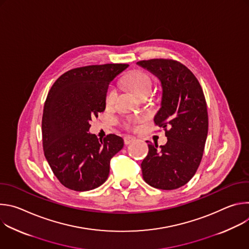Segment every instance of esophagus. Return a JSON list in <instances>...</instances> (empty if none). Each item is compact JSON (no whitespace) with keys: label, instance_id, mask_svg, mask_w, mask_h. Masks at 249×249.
<instances>
[{"label":"esophagus","instance_id":"1","mask_svg":"<svg viewBox=\"0 0 249 249\" xmlns=\"http://www.w3.org/2000/svg\"><path fill=\"white\" fill-rule=\"evenodd\" d=\"M134 141H135V137H133V136L127 135V136L124 137V143H125V145H129V144H131L132 142H134Z\"/></svg>","mask_w":249,"mask_h":249}]
</instances>
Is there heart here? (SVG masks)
<instances>
[{
	"mask_svg": "<svg viewBox=\"0 0 249 249\" xmlns=\"http://www.w3.org/2000/svg\"><path fill=\"white\" fill-rule=\"evenodd\" d=\"M122 83L128 88L132 89L139 96L145 92H150L154 87V81L152 77L143 71H138V72L132 73L122 79ZM118 95V88L116 85H110L105 92L104 102L106 106H111ZM144 120V116L137 115L131 118H128L125 121V127L130 130H134L139 123Z\"/></svg>",
	"mask_w": 249,
	"mask_h": 249,
	"instance_id": "1",
	"label": "heart"
}]
</instances>
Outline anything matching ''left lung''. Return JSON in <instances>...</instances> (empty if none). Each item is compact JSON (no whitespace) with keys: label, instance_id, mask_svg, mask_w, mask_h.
<instances>
[{"label":"left lung","instance_id":"left-lung-1","mask_svg":"<svg viewBox=\"0 0 249 249\" xmlns=\"http://www.w3.org/2000/svg\"><path fill=\"white\" fill-rule=\"evenodd\" d=\"M137 64L161 83V107L154 121L167 137L160 148L157 142L148 144L149 153L141 163L143 178L158 189H177L194 176L203 157L209 124L205 95L194 74L178 61L151 59Z\"/></svg>","mask_w":249,"mask_h":249}]
</instances>
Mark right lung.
<instances>
[{
	"label": "right lung",
	"instance_id": "add662e5",
	"mask_svg": "<svg viewBox=\"0 0 249 249\" xmlns=\"http://www.w3.org/2000/svg\"><path fill=\"white\" fill-rule=\"evenodd\" d=\"M127 64L91 65L68 71L50 89L42 116L44 156L67 188L88 191L107 179L110 160L124 145L115 134L97 139L89 133L92 117L105 109L109 83Z\"/></svg>",
	"mask_w": 249,
	"mask_h": 249
}]
</instances>
